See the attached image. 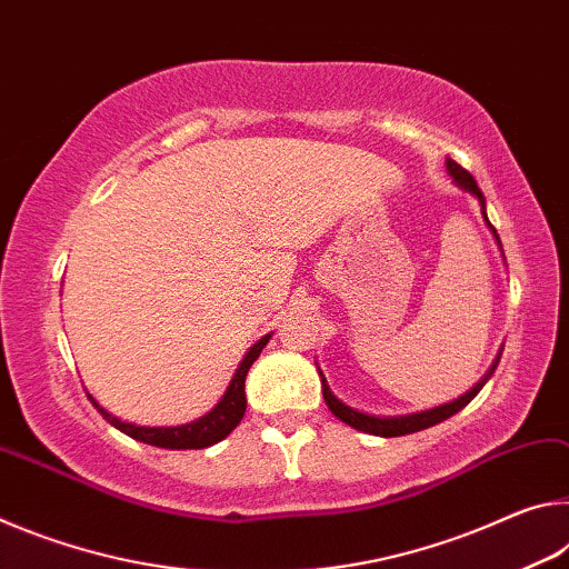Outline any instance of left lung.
<instances>
[{
  "instance_id": "left-lung-1",
  "label": "left lung",
  "mask_w": 569,
  "mask_h": 569,
  "mask_svg": "<svg viewBox=\"0 0 569 569\" xmlns=\"http://www.w3.org/2000/svg\"><path fill=\"white\" fill-rule=\"evenodd\" d=\"M447 172H449L451 180H455L461 190L469 192V196H475V198L479 200L481 218H485V223L489 226V230H492V236H495V240H497L499 250H502V243H499L497 230H495V226H492V223H489V218H487V200H485V196H481V190H479V186H477V180L471 178V172H467L465 168L457 166V162L451 160V158H447ZM499 356H502V349H499L497 359L492 361V366H489L485 377H481V379L475 383V387H471L467 393H461L459 399H455V401H447V403H441V407L427 409V411L401 413V417H377V413H366V411L353 409V407H349V403H346V401H341L339 397H336V393H333V391H331V387H329V381H326V377H323V371H321V369H319V377H321L323 399H326V403H329V409H331V413H333L336 419H341L343 423H349V427L363 431V435H373V437H403V435H413V431H421V429L435 427V423L445 421V419H449V417H455L457 411L465 409L467 403H469L471 399H475L477 393L481 391V387H485V383H487L489 379H492V373H495L497 363H499Z\"/></svg>"
}]
</instances>
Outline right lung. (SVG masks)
<instances>
[{
	"label": "right lung",
	"mask_w": 569,
	"mask_h": 569,
	"mask_svg": "<svg viewBox=\"0 0 569 569\" xmlns=\"http://www.w3.org/2000/svg\"><path fill=\"white\" fill-rule=\"evenodd\" d=\"M268 341H271V333H266L263 339H258L253 346H250L243 356V361L238 363V369L233 373V379H230L226 393L220 397V401L213 409L196 421L180 423V427H140V423L122 421L104 407H100L98 399H94L90 391H88V399L92 401V407L102 413L104 421H110L114 429H120L122 435L142 441V445H152L160 449H206L210 445H218L220 439H226L230 431L238 427L240 419H243L248 369L253 366L258 356H261Z\"/></svg>",
	"instance_id": "1"
}]
</instances>
